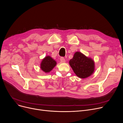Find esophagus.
<instances>
[{"label":"esophagus","instance_id":"1","mask_svg":"<svg viewBox=\"0 0 123 123\" xmlns=\"http://www.w3.org/2000/svg\"><path fill=\"white\" fill-rule=\"evenodd\" d=\"M60 61L61 63H65V59H64L63 57H61L60 58Z\"/></svg>","mask_w":123,"mask_h":123}]
</instances>
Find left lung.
Returning <instances> with one entry per match:
<instances>
[{
	"label": "left lung",
	"mask_w": 123,
	"mask_h": 123,
	"mask_svg": "<svg viewBox=\"0 0 123 123\" xmlns=\"http://www.w3.org/2000/svg\"><path fill=\"white\" fill-rule=\"evenodd\" d=\"M69 64L75 74L84 79L91 76L94 72L95 63L91 58L86 57L80 52H76Z\"/></svg>",
	"instance_id": "1"
}]
</instances>
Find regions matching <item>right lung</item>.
<instances>
[{"label":"right lung","instance_id":"obj_1","mask_svg":"<svg viewBox=\"0 0 123 123\" xmlns=\"http://www.w3.org/2000/svg\"><path fill=\"white\" fill-rule=\"evenodd\" d=\"M56 62L50 56L45 57L41 61L40 68L45 73H49L56 65Z\"/></svg>","mask_w":123,"mask_h":123}]
</instances>
